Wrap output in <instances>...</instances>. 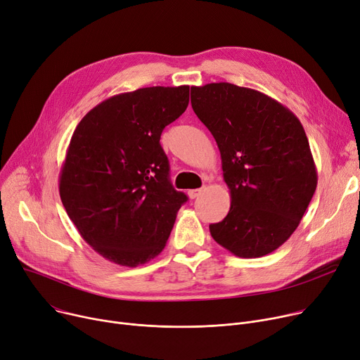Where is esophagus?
Masks as SVG:
<instances>
[{
  "instance_id": "esophagus-1",
  "label": "esophagus",
  "mask_w": 360,
  "mask_h": 360,
  "mask_svg": "<svg viewBox=\"0 0 360 360\" xmlns=\"http://www.w3.org/2000/svg\"><path fill=\"white\" fill-rule=\"evenodd\" d=\"M202 192H203L202 188H193V190H188L187 195H188V198H190V199H196L198 196H200V193H202Z\"/></svg>"
}]
</instances>
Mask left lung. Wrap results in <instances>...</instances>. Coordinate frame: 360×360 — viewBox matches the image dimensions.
<instances>
[{
  "instance_id": "left-lung-1",
  "label": "left lung",
  "mask_w": 360,
  "mask_h": 360,
  "mask_svg": "<svg viewBox=\"0 0 360 360\" xmlns=\"http://www.w3.org/2000/svg\"><path fill=\"white\" fill-rule=\"evenodd\" d=\"M192 108L218 143L231 193L210 236L238 257H263L298 228L316 188L302 124L279 101L229 82L192 87Z\"/></svg>"
}]
</instances>
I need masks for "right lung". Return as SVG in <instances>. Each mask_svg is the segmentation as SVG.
Returning a JSON list of instances; mask_svg holds the SVG:
<instances>
[{
  "label": "right lung",
  "mask_w": 360,
  "mask_h": 360,
  "mask_svg": "<svg viewBox=\"0 0 360 360\" xmlns=\"http://www.w3.org/2000/svg\"><path fill=\"white\" fill-rule=\"evenodd\" d=\"M188 86L146 87L97 104L75 128L59 176L70 219L100 256L136 267L157 257L187 196L173 187L160 138Z\"/></svg>",
  "instance_id": "right-lung-1"
}]
</instances>
